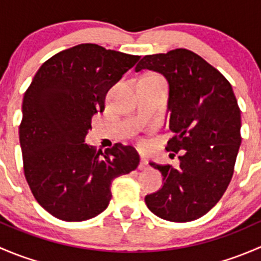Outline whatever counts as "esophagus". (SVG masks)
Instances as JSON below:
<instances>
[{
    "mask_svg": "<svg viewBox=\"0 0 261 261\" xmlns=\"http://www.w3.org/2000/svg\"><path fill=\"white\" fill-rule=\"evenodd\" d=\"M149 168V164H147V159L145 156L140 158V164H139V169L140 170H146Z\"/></svg>",
    "mask_w": 261,
    "mask_h": 261,
    "instance_id": "obj_1",
    "label": "esophagus"
}]
</instances>
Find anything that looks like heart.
Here are the masks:
<instances>
[{
  "label": "heart",
  "mask_w": 261,
  "mask_h": 261,
  "mask_svg": "<svg viewBox=\"0 0 261 261\" xmlns=\"http://www.w3.org/2000/svg\"><path fill=\"white\" fill-rule=\"evenodd\" d=\"M154 75H155V74H154Z\"/></svg>",
  "instance_id": "heart-1"
}]
</instances>
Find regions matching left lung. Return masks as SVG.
Masks as SVG:
<instances>
[{"label": "left lung", "mask_w": 261, "mask_h": 261, "mask_svg": "<svg viewBox=\"0 0 261 261\" xmlns=\"http://www.w3.org/2000/svg\"><path fill=\"white\" fill-rule=\"evenodd\" d=\"M154 70L169 83L167 150L180 152L179 168L150 163L163 175L162 188L145 203L158 217L189 222L206 215L223 196L241 144V114L230 82L187 49L145 55L135 70ZM174 155V154H170Z\"/></svg>", "instance_id": "1"}]
</instances>
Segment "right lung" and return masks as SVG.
<instances>
[{
  "label": "right lung",
  "mask_w": 261,
  "mask_h": 261,
  "mask_svg": "<svg viewBox=\"0 0 261 261\" xmlns=\"http://www.w3.org/2000/svg\"><path fill=\"white\" fill-rule=\"evenodd\" d=\"M139 59L80 44L46 60L26 89L18 131L23 173L38 203L54 217H96L111 201L112 180L138 168L133 146L115 144L102 152L84 138L109 89Z\"/></svg>",
  "instance_id": "obj_1"
}]
</instances>
